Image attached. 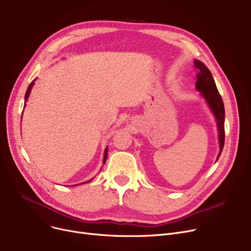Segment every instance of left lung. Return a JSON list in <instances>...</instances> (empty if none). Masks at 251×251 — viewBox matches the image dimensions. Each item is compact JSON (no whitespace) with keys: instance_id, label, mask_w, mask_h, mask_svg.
Instances as JSON below:
<instances>
[{"instance_id":"left-lung-1","label":"left lung","mask_w":251,"mask_h":251,"mask_svg":"<svg viewBox=\"0 0 251 251\" xmlns=\"http://www.w3.org/2000/svg\"><path fill=\"white\" fill-rule=\"evenodd\" d=\"M195 67L199 70L197 74V80H196V88L201 91L202 96L206 100L207 103L209 104L210 109L214 112L217 122H218V130H219V140H220V153L218 159L221 155L223 151L224 144H225V108H224V102L222 97L217 88L216 82L212 76V73L208 70L206 66L199 61H194Z\"/></svg>"}]
</instances>
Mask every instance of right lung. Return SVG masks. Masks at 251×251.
<instances>
[{
	"label": "right lung",
	"instance_id": "obj_1",
	"mask_svg": "<svg viewBox=\"0 0 251 251\" xmlns=\"http://www.w3.org/2000/svg\"><path fill=\"white\" fill-rule=\"evenodd\" d=\"M32 85H33V82H31L30 84H29V86H28V88H27V90H26V94H25V102H26V100L28 99V96H29V94H30V90H31V87H32ZM107 155H108V148L105 149V151H104V157H103V164L105 163V160H107ZM87 182H90V180L89 181H87ZM83 183H85V182H83ZM82 184V183H81Z\"/></svg>",
	"mask_w": 251,
	"mask_h": 251
}]
</instances>
